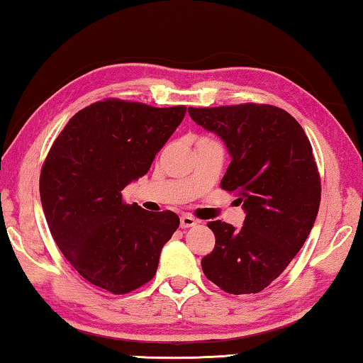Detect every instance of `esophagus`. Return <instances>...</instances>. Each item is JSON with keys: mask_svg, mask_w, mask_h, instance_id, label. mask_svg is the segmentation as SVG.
<instances>
[{"mask_svg": "<svg viewBox=\"0 0 363 363\" xmlns=\"http://www.w3.org/2000/svg\"><path fill=\"white\" fill-rule=\"evenodd\" d=\"M196 225V219L189 216V214H184V216H181V227L182 229H189V227H194Z\"/></svg>", "mask_w": 363, "mask_h": 363, "instance_id": "obj_1", "label": "esophagus"}]
</instances>
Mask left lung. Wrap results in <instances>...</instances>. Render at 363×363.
Returning a JSON list of instances; mask_svg holds the SVG:
<instances>
[{"instance_id":"8db88e82","label":"left lung","mask_w":363,"mask_h":363,"mask_svg":"<svg viewBox=\"0 0 363 363\" xmlns=\"http://www.w3.org/2000/svg\"><path fill=\"white\" fill-rule=\"evenodd\" d=\"M189 115L224 140L232 160L220 187L238 194L247 214L242 229L208 223L216 245L201 269L227 293H259L284 272L314 227L320 176L311 143L290 113L266 104L189 107Z\"/></svg>"}]
</instances>
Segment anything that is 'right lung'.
I'll use <instances>...</instances> for the list:
<instances>
[{"instance_id": "1", "label": "right lung", "mask_w": 363, "mask_h": 363, "mask_svg": "<svg viewBox=\"0 0 363 363\" xmlns=\"http://www.w3.org/2000/svg\"><path fill=\"white\" fill-rule=\"evenodd\" d=\"M186 110L101 101L54 140L40 176L43 211L59 250L89 284L125 294L155 275L179 218L126 205L121 190L147 174Z\"/></svg>"}]
</instances>
